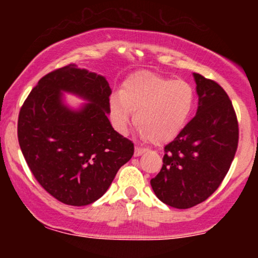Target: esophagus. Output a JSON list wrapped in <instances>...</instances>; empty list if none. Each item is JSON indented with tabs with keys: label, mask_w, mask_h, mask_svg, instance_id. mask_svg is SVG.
Wrapping results in <instances>:
<instances>
[{
	"label": "esophagus",
	"mask_w": 258,
	"mask_h": 258,
	"mask_svg": "<svg viewBox=\"0 0 258 258\" xmlns=\"http://www.w3.org/2000/svg\"><path fill=\"white\" fill-rule=\"evenodd\" d=\"M146 152H147L146 148H141V147H137V146L135 147V156H141L142 154L146 153Z\"/></svg>",
	"instance_id": "1"
}]
</instances>
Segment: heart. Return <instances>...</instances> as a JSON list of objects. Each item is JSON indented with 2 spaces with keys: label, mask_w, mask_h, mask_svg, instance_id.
I'll return each instance as SVG.
<instances>
[{
  "label": "heart",
  "mask_w": 258,
  "mask_h": 258,
  "mask_svg": "<svg viewBox=\"0 0 258 258\" xmlns=\"http://www.w3.org/2000/svg\"><path fill=\"white\" fill-rule=\"evenodd\" d=\"M194 102V90L188 82L138 72L123 81L120 94H111L109 114L117 131L125 133L133 112L142 137L161 144L182 131Z\"/></svg>",
  "instance_id": "heart-1"
}]
</instances>
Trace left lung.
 Listing matches in <instances>:
<instances>
[{"label": "left lung", "mask_w": 258, "mask_h": 258, "mask_svg": "<svg viewBox=\"0 0 258 258\" xmlns=\"http://www.w3.org/2000/svg\"><path fill=\"white\" fill-rule=\"evenodd\" d=\"M199 97L197 115L165 146L162 167L150 180L166 205L189 209L217 190L232 164L239 125L232 100L214 80L194 74Z\"/></svg>", "instance_id": "8db88e82"}]
</instances>
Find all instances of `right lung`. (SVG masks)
Listing matches in <instances>:
<instances>
[{"mask_svg":"<svg viewBox=\"0 0 258 258\" xmlns=\"http://www.w3.org/2000/svg\"><path fill=\"white\" fill-rule=\"evenodd\" d=\"M87 99L81 111L61 103V91ZM111 90L103 76L65 65L32 88L18 117V141L31 173L47 193L73 206L90 205L108 190L135 147L112 128Z\"/></svg>","mask_w":258,"mask_h":258,"instance_id":"add662e5","label":"right lung"}]
</instances>
